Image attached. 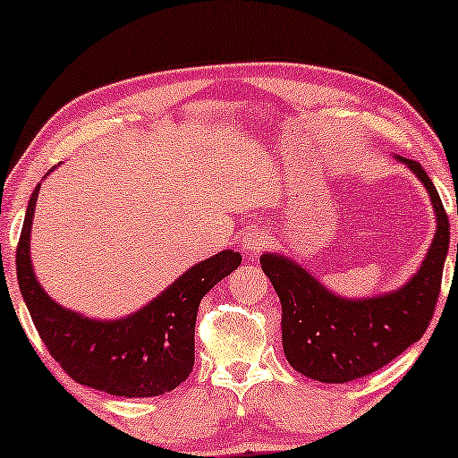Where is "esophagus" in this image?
<instances>
[{"instance_id": "obj_1", "label": "esophagus", "mask_w": 458, "mask_h": 458, "mask_svg": "<svg viewBox=\"0 0 458 458\" xmlns=\"http://www.w3.org/2000/svg\"><path fill=\"white\" fill-rule=\"evenodd\" d=\"M267 244H269L267 230L255 228V230H249L247 234L242 236L241 249H242V253H247V255H257V253H259V250L266 249Z\"/></svg>"}]
</instances>
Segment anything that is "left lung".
Masks as SVG:
<instances>
[{"mask_svg":"<svg viewBox=\"0 0 458 458\" xmlns=\"http://www.w3.org/2000/svg\"><path fill=\"white\" fill-rule=\"evenodd\" d=\"M396 159L428 189L437 224L428 255L407 284L373 299H343L284 255L263 253L259 259L282 302L288 363L318 382L344 384L382 369L417 343L434 318L450 242L448 216L421 164Z\"/></svg>","mask_w":458,"mask_h":458,"instance_id":"8db88e82","label":"left lung"}]
</instances>
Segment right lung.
Masks as SVG:
<instances>
[{
    "mask_svg": "<svg viewBox=\"0 0 458 458\" xmlns=\"http://www.w3.org/2000/svg\"><path fill=\"white\" fill-rule=\"evenodd\" d=\"M38 189L41 182L35 186L24 216L16 274L22 299L49 355L74 382L114 396H159L176 388L195 365L199 302L241 266V253L228 249L197 263L128 318L89 319L57 305L35 278L30 226Z\"/></svg>",
    "mask_w": 458,
    "mask_h": 458,
    "instance_id": "1",
    "label": "right lung"
}]
</instances>
